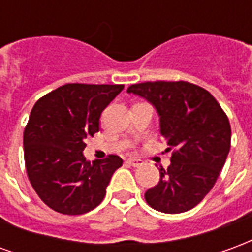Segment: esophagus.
Masks as SVG:
<instances>
[{"mask_svg":"<svg viewBox=\"0 0 252 252\" xmlns=\"http://www.w3.org/2000/svg\"><path fill=\"white\" fill-rule=\"evenodd\" d=\"M126 163L131 164V166H133V167H139V166H142L143 164V160H140V159H135V158H131L126 160Z\"/></svg>","mask_w":252,"mask_h":252,"instance_id":"34e87169","label":"esophagus"}]
</instances>
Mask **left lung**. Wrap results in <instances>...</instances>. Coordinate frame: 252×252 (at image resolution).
I'll return each mask as SVG.
<instances>
[{"mask_svg": "<svg viewBox=\"0 0 252 252\" xmlns=\"http://www.w3.org/2000/svg\"><path fill=\"white\" fill-rule=\"evenodd\" d=\"M128 93L144 97L160 116V133L173 150L171 164L160 167L158 185L144 194L163 213L190 211L216 184L231 148V124L208 90L186 81L131 85Z\"/></svg>", "mask_w": 252, "mask_h": 252, "instance_id": "8db88e82", "label": "left lung"}]
</instances>
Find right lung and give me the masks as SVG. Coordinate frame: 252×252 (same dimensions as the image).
<instances>
[{
  "label": "right lung",
  "mask_w": 252,
  "mask_h": 252,
  "mask_svg": "<svg viewBox=\"0 0 252 252\" xmlns=\"http://www.w3.org/2000/svg\"><path fill=\"white\" fill-rule=\"evenodd\" d=\"M124 85L67 83L32 108L24 129L27 175L40 200L63 215H83L101 204L123 159L83 158L85 140L99 129V116Z\"/></svg>",
  "instance_id": "obj_1"
}]
</instances>
